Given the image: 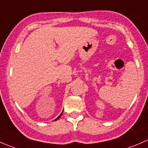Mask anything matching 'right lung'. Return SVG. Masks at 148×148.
Returning <instances> with one entry per match:
<instances>
[{
  "label": "right lung",
  "instance_id": "obj_1",
  "mask_svg": "<svg viewBox=\"0 0 148 148\" xmlns=\"http://www.w3.org/2000/svg\"><path fill=\"white\" fill-rule=\"evenodd\" d=\"M63 112H62V113H61V114H60V115H59V116H58V118H56V119H55V121H56V120H58V119H59V118H60V117H61V115H62V114H63Z\"/></svg>",
  "mask_w": 148,
  "mask_h": 148
}]
</instances>
